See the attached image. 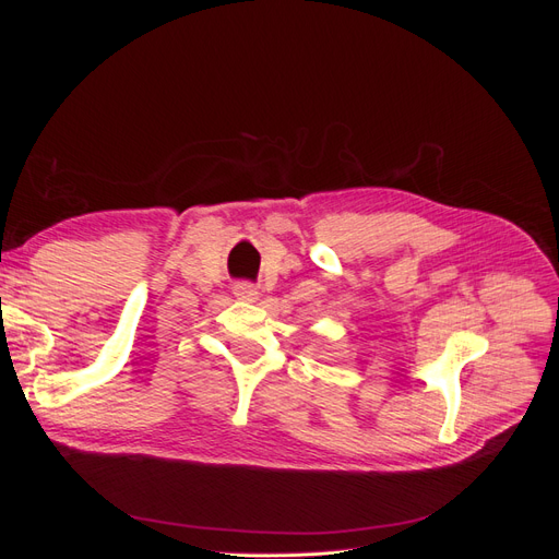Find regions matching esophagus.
<instances>
[{
    "instance_id": "esophagus-1",
    "label": "esophagus",
    "mask_w": 559,
    "mask_h": 559,
    "mask_svg": "<svg viewBox=\"0 0 559 559\" xmlns=\"http://www.w3.org/2000/svg\"><path fill=\"white\" fill-rule=\"evenodd\" d=\"M235 296H238L240 300H249V302H253V300H259V298H261V292H259L257 286H253V284L242 282V284L235 286Z\"/></svg>"
}]
</instances>
